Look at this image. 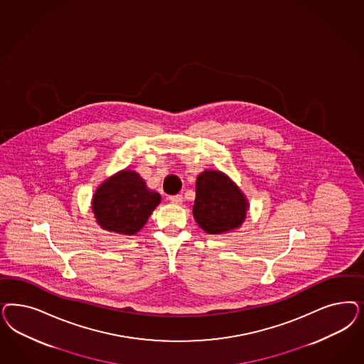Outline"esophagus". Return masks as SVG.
<instances>
[{
	"label": "esophagus",
	"mask_w": 364,
	"mask_h": 364,
	"mask_svg": "<svg viewBox=\"0 0 364 364\" xmlns=\"http://www.w3.org/2000/svg\"><path fill=\"white\" fill-rule=\"evenodd\" d=\"M168 200H170L171 203L179 205V203H182L183 198H182V196H181V194H176V196H170V197H168Z\"/></svg>",
	"instance_id": "obj_1"
}]
</instances>
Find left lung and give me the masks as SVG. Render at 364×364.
<instances>
[{"label":"left lung","instance_id":"8db88e82","mask_svg":"<svg viewBox=\"0 0 364 364\" xmlns=\"http://www.w3.org/2000/svg\"><path fill=\"white\" fill-rule=\"evenodd\" d=\"M249 200L241 188L220 170H205L197 176L193 215L208 235L238 229L247 218Z\"/></svg>","mask_w":364,"mask_h":364}]
</instances>
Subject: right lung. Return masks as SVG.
<instances>
[{
    "label": "right lung",
    "mask_w": 364,
    "mask_h": 364,
    "mask_svg": "<svg viewBox=\"0 0 364 364\" xmlns=\"http://www.w3.org/2000/svg\"><path fill=\"white\" fill-rule=\"evenodd\" d=\"M159 203L161 194L147 188L136 171L124 168L97 186L91 209L102 229L134 235L146 225Z\"/></svg>",
    "instance_id": "add662e5"
}]
</instances>
